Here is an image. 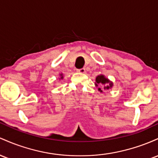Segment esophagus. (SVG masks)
Wrapping results in <instances>:
<instances>
[{"mask_svg":"<svg viewBox=\"0 0 158 158\" xmlns=\"http://www.w3.org/2000/svg\"><path fill=\"white\" fill-rule=\"evenodd\" d=\"M85 72H86V70H85L84 68L79 69H77V72H79V73H84Z\"/></svg>","mask_w":158,"mask_h":158,"instance_id":"34e87169","label":"esophagus"}]
</instances>
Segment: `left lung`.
<instances>
[{
    "instance_id": "left-lung-1",
    "label": "left lung",
    "mask_w": 158,
    "mask_h": 158,
    "mask_svg": "<svg viewBox=\"0 0 158 158\" xmlns=\"http://www.w3.org/2000/svg\"><path fill=\"white\" fill-rule=\"evenodd\" d=\"M95 81H96L95 85H96L97 86H98V85L99 86H103V87H104V89H109L112 87L113 86L112 83H111L107 78L104 77V75H98V77H96ZM98 89L99 91L102 92V90H101V88H99Z\"/></svg>"
}]
</instances>
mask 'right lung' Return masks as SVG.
<instances>
[{
  "mask_svg": "<svg viewBox=\"0 0 158 158\" xmlns=\"http://www.w3.org/2000/svg\"><path fill=\"white\" fill-rule=\"evenodd\" d=\"M61 75H62V74H61ZM61 78H63V77H61Z\"/></svg>",
  "mask_w": 158,
  "mask_h": 158,
  "instance_id": "1",
  "label": "right lung"
}]
</instances>
